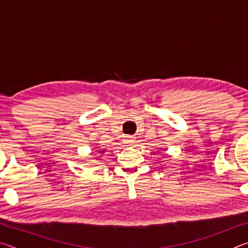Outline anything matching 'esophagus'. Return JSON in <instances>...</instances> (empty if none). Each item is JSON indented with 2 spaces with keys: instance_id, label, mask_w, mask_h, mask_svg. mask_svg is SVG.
<instances>
[{
  "instance_id": "34e87169",
  "label": "esophagus",
  "mask_w": 248,
  "mask_h": 248,
  "mask_svg": "<svg viewBox=\"0 0 248 248\" xmlns=\"http://www.w3.org/2000/svg\"><path fill=\"white\" fill-rule=\"evenodd\" d=\"M127 144L129 145V146H133L134 144H136V140H134V138L133 137H130V138H128L127 139Z\"/></svg>"
}]
</instances>
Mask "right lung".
Segmentation results:
<instances>
[{
	"mask_svg": "<svg viewBox=\"0 0 248 248\" xmlns=\"http://www.w3.org/2000/svg\"><path fill=\"white\" fill-rule=\"evenodd\" d=\"M96 149H98V148H96ZM96 152H97V154H99L100 156H102V154H104L105 151L104 150H97V151H96ZM96 158H98V157H96Z\"/></svg>",
	"mask_w": 248,
	"mask_h": 248,
	"instance_id": "right-lung-1",
	"label": "right lung"
}]
</instances>
